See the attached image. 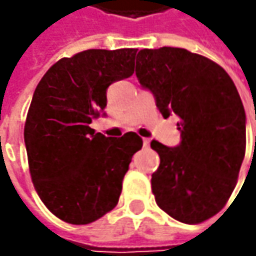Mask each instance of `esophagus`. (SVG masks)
I'll list each match as a JSON object with an SVG mask.
<instances>
[{
    "instance_id": "1",
    "label": "esophagus",
    "mask_w": 256,
    "mask_h": 256,
    "mask_svg": "<svg viewBox=\"0 0 256 256\" xmlns=\"http://www.w3.org/2000/svg\"><path fill=\"white\" fill-rule=\"evenodd\" d=\"M150 144H151L150 138H144V146H150Z\"/></svg>"
}]
</instances>
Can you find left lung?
I'll return each instance as SVG.
<instances>
[{"label": "left lung", "mask_w": 256, "mask_h": 256, "mask_svg": "<svg viewBox=\"0 0 256 256\" xmlns=\"http://www.w3.org/2000/svg\"><path fill=\"white\" fill-rule=\"evenodd\" d=\"M135 74L164 118L180 116V145L151 142L161 160L151 178L155 201L176 221H206L230 200L245 156L246 116L236 86L214 61L172 46L141 50Z\"/></svg>", "instance_id": "1"}]
</instances>
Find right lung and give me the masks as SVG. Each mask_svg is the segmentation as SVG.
Returning <instances> with one entry per match:
<instances>
[{"instance_id": "obj_1", "label": "right lung", "mask_w": 256, "mask_h": 256, "mask_svg": "<svg viewBox=\"0 0 256 256\" xmlns=\"http://www.w3.org/2000/svg\"><path fill=\"white\" fill-rule=\"evenodd\" d=\"M135 48L86 50L61 58L35 88L24 128L35 191L60 220L85 225L118 204L135 132L110 138L90 124L105 115L108 86L134 74Z\"/></svg>"}]
</instances>
